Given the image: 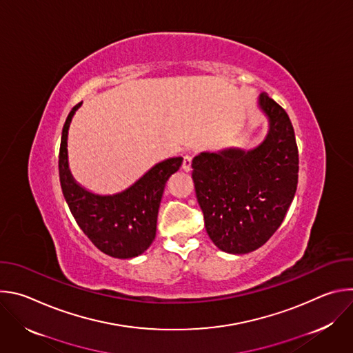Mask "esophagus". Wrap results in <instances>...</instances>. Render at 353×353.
Segmentation results:
<instances>
[{
	"label": "esophagus",
	"instance_id": "esophagus-1",
	"mask_svg": "<svg viewBox=\"0 0 353 353\" xmlns=\"http://www.w3.org/2000/svg\"><path fill=\"white\" fill-rule=\"evenodd\" d=\"M191 162H192V158H191V155H185L184 158H183V170L184 172H190L191 170Z\"/></svg>",
	"mask_w": 353,
	"mask_h": 353
}]
</instances>
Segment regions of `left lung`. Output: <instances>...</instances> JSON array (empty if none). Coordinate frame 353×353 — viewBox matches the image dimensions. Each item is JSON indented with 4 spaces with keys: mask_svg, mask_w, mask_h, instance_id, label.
Returning a JSON list of instances; mask_svg holds the SVG:
<instances>
[{
    "mask_svg": "<svg viewBox=\"0 0 353 353\" xmlns=\"http://www.w3.org/2000/svg\"><path fill=\"white\" fill-rule=\"evenodd\" d=\"M260 106L270 119L265 141L253 150L228 149L192 159V180L205 229L218 248L245 254L265 244L285 219L299 177L293 125L267 93Z\"/></svg>",
    "mask_w": 353,
    "mask_h": 353,
    "instance_id": "left-lung-1",
    "label": "left lung"
}]
</instances>
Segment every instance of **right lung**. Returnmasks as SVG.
I'll return each mask as SVG.
<instances>
[{
    "label": "right lung",
    "mask_w": 353,
    "mask_h": 353,
    "mask_svg": "<svg viewBox=\"0 0 353 353\" xmlns=\"http://www.w3.org/2000/svg\"><path fill=\"white\" fill-rule=\"evenodd\" d=\"M79 106L75 105L70 112L61 135L59 172L64 198L78 226L100 251L114 259L137 257L155 239L165 185L180 169L183 158L158 163L120 194L94 195L74 181L67 163L68 127Z\"/></svg>",
    "instance_id": "right-lung-1"
}]
</instances>
